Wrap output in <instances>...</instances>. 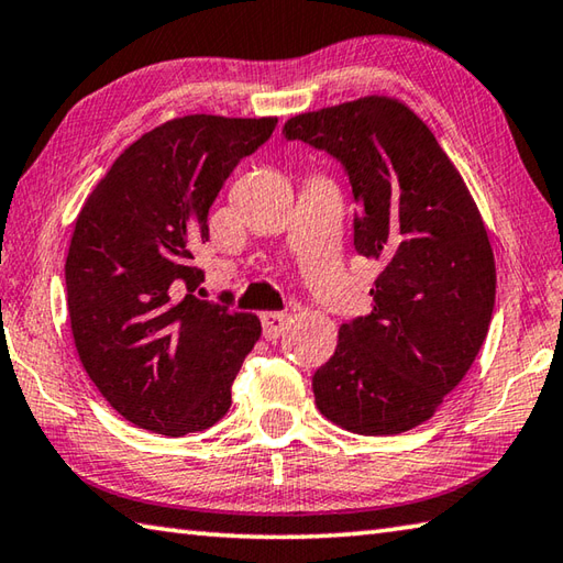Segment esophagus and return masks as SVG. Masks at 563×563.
I'll return each instance as SVG.
<instances>
[{"mask_svg": "<svg viewBox=\"0 0 563 563\" xmlns=\"http://www.w3.org/2000/svg\"><path fill=\"white\" fill-rule=\"evenodd\" d=\"M260 321H262L264 338H267V341H277V338L284 333L286 321H289V318H286L284 311H264L260 316Z\"/></svg>", "mask_w": 563, "mask_h": 563, "instance_id": "1", "label": "esophagus"}]
</instances>
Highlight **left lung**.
<instances>
[{"instance_id":"1","label":"left lung","mask_w":563,"mask_h":563,"mask_svg":"<svg viewBox=\"0 0 563 563\" xmlns=\"http://www.w3.org/2000/svg\"><path fill=\"white\" fill-rule=\"evenodd\" d=\"M284 136L343 166L355 252L382 267L373 311L341 325L333 357L316 369V407L365 437L419 427L490 328L495 260L478 208L429 126L391 98L296 114Z\"/></svg>"}]
</instances>
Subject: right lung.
<instances>
[{
	"label": "right lung",
	"mask_w": 563,
	"mask_h": 563,
	"mask_svg": "<svg viewBox=\"0 0 563 563\" xmlns=\"http://www.w3.org/2000/svg\"><path fill=\"white\" fill-rule=\"evenodd\" d=\"M277 120L188 114L117 156L85 200L66 260L73 338L85 373L134 427L186 437L225 417L252 313L198 299L208 210Z\"/></svg>",
	"instance_id": "right-lung-1"
}]
</instances>
